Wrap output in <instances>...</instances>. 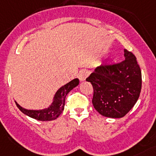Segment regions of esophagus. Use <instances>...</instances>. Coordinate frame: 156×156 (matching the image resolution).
<instances>
[{"label": "esophagus", "instance_id": "34e87169", "mask_svg": "<svg viewBox=\"0 0 156 156\" xmlns=\"http://www.w3.org/2000/svg\"><path fill=\"white\" fill-rule=\"evenodd\" d=\"M89 75V71L87 70V69H82L80 72H79V74H78V78H79V80L80 82H84L87 78Z\"/></svg>", "mask_w": 156, "mask_h": 156}]
</instances>
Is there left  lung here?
Segmentation results:
<instances>
[{
    "label": "left lung",
    "mask_w": 156,
    "mask_h": 156,
    "mask_svg": "<svg viewBox=\"0 0 156 156\" xmlns=\"http://www.w3.org/2000/svg\"><path fill=\"white\" fill-rule=\"evenodd\" d=\"M125 60L96 67L87 78L94 88L92 103L102 116L119 119L131 111L140 97L141 69L131 52L124 49Z\"/></svg>",
    "instance_id": "1"
}]
</instances>
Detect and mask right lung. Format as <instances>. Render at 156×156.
I'll return each mask as SVG.
<instances>
[{
    "label": "right lung",
    "mask_w": 156,
    "mask_h": 156,
    "mask_svg": "<svg viewBox=\"0 0 156 156\" xmlns=\"http://www.w3.org/2000/svg\"><path fill=\"white\" fill-rule=\"evenodd\" d=\"M79 84L78 78H74L69 82L60 87L54 94L51 104L48 107L40 109V110H29L22 107L16 102V107L23 114L30 118L39 121H52L56 119L62 113L65 107V99L67 94L72 90L74 87Z\"/></svg>",
    "instance_id": "obj_1"
}]
</instances>
